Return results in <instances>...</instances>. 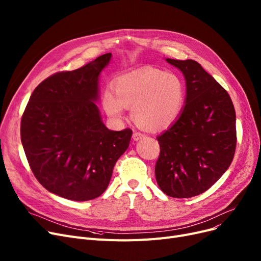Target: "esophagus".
Segmentation results:
<instances>
[{"mask_svg": "<svg viewBox=\"0 0 261 261\" xmlns=\"http://www.w3.org/2000/svg\"><path fill=\"white\" fill-rule=\"evenodd\" d=\"M132 138H133V141H140L141 139L145 138V134H143L141 132H138V131H135L133 133V137Z\"/></svg>", "mask_w": 261, "mask_h": 261, "instance_id": "34e87169", "label": "esophagus"}]
</instances>
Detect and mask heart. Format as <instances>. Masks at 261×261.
Here are the masks:
<instances>
[{"mask_svg":"<svg viewBox=\"0 0 261 261\" xmlns=\"http://www.w3.org/2000/svg\"><path fill=\"white\" fill-rule=\"evenodd\" d=\"M114 93L105 90L102 107L113 119L122 117L123 109H132V117L144 130L158 132L171 127L186 102V84L173 72L147 67L119 76Z\"/></svg>","mask_w":261,"mask_h":261,"instance_id":"obj_1","label":"heart"}]
</instances>
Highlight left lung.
Returning a JSON list of instances; mask_svg holds the SVG:
<instances>
[{"label": "left lung", "mask_w": 261, "mask_h": 261, "mask_svg": "<svg viewBox=\"0 0 261 261\" xmlns=\"http://www.w3.org/2000/svg\"><path fill=\"white\" fill-rule=\"evenodd\" d=\"M166 62L182 72L187 96L179 118L156 138L155 179L175 198L199 195L229 167L236 150V112L228 93L193 60Z\"/></svg>", "instance_id": "obj_1"}]
</instances>
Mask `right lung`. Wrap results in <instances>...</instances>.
<instances>
[{
  "label": "right lung",
  "mask_w": 261,
  "mask_h": 261,
  "mask_svg": "<svg viewBox=\"0 0 261 261\" xmlns=\"http://www.w3.org/2000/svg\"><path fill=\"white\" fill-rule=\"evenodd\" d=\"M111 53L73 71L42 81L21 119V142L39 184L61 197L84 201L107 190L113 168L127 150L131 129L109 130L95 102L100 72Z\"/></svg>",
  "instance_id": "add662e5"
}]
</instances>
